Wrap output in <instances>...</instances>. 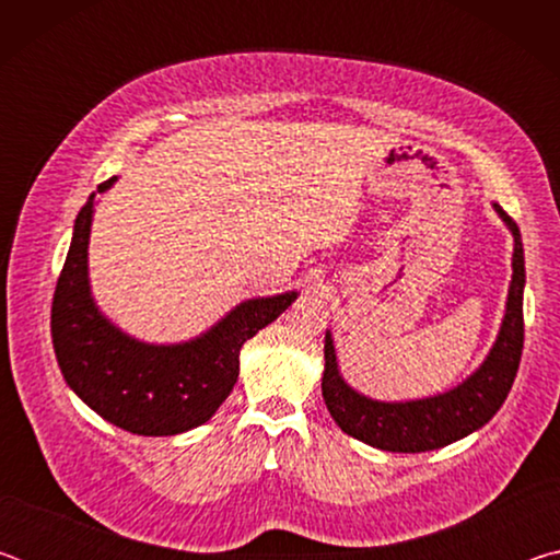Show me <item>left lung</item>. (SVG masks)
Here are the masks:
<instances>
[{"label":"left lung","mask_w":560,"mask_h":560,"mask_svg":"<svg viewBox=\"0 0 560 560\" xmlns=\"http://www.w3.org/2000/svg\"><path fill=\"white\" fill-rule=\"evenodd\" d=\"M494 210L509 226L511 236H514V257H511L514 273H511L506 311L504 318H501L499 336L485 363L467 381H462L447 393L422 397V400H373V397L353 390L343 381V375L338 371L334 338H330V330H326V368L320 390H324L330 417L350 438L385 452H430L447 447V444L485 428L499 407L504 405L518 371L521 350H524L526 269L524 244H521L516 222L499 205H494Z\"/></svg>","instance_id":"obj_1"}]
</instances>
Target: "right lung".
<instances>
[{
    "label": "right lung",
    "mask_w": 560,
    "mask_h": 560,
    "mask_svg": "<svg viewBox=\"0 0 560 560\" xmlns=\"http://www.w3.org/2000/svg\"><path fill=\"white\" fill-rule=\"evenodd\" d=\"M118 177L98 185L106 192ZM96 192L81 207L51 303V338L66 385L116 428L167 438L217 412L240 377V350L277 320L296 291L242 301L185 343H145L101 314L89 281V236Z\"/></svg>",
    "instance_id": "obj_1"
}]
</instances>
